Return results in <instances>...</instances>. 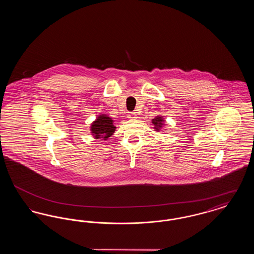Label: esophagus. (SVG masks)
Masks as SVG:
<instances>
[{
    "label": "esophagus",
    "instance_id": "esophagus-1",
    "mask_svg": "<svg viewBox=\"0 0 254 254\" xmlns=\"http://www.w3.org/2000/svg\"><path fill=\"white\" fill-rule=\"evenodd\" d=\"M136 116H137V114H136L135 112H132V111H131V112H128V114H127V117H128V118H130V119H135V118H137Z\"/></svg>",
    "mask_w": 254,
    "mask_h": 254
}]
</instances>
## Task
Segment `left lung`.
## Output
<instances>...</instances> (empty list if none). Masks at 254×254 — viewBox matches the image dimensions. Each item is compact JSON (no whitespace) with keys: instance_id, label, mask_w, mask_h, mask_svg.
I'll return each mask as SVG.
<instances>
[{"instance_id":"8db88e82","label":"left lung","mask_w":254,"mask_h":254,"mask_svg":"<svg viewBox=\"0 0 254 254\" xmlns=\"http://www.w3.org/2000/svg\"><path fill=\"white\" fill-rule=\"evenodd\" d=\"M162 122H163L162 117H156V118L152 119V124L155 126V128H156V130H159V128L162 127V124H163Z\"/></svg>"}]
</instances>
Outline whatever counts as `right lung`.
Segmentation results:
<instances>
[{"mask_svg":"<svg viewBox=\"0 0 254 254\" xmlns=\"http://www.w3.org/2000/svg\"><path fill=\"white\" fill-rule=\"evenodd\" d=\"M115 128L116 127L113 125V121L107 115H100L97 118L96 121L93 122V124L91 125V132L93 133L96 139H108L114 133Z\"/></svg>","mask_w":254,"mask_h":254,"instance_id":"1","label":"right lung"}]
</instances>
